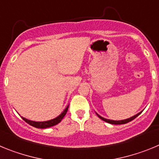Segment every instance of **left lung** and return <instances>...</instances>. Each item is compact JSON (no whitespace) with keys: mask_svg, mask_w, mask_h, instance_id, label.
Here are the masks:
<instances>
[{"mask_svg":"<svg viewBox=\"0 0 159 159\" xmlns=\"http://www.w3.org/2000/svg\"><path fill=\"white\" fill-rule=\"evenodd\" d=\"M142 112H140V113L137 114V115H135L134 116H133V117L130 118V119H125V120H120V121H114V120H110V119H104V118L101 117V116H99L98 114H97V116H99V119H101L102 120H103V121L107 122V123H111V124H116V125H118V124H125V123H129V122L132 121L133 119H135L136 117H138V116H139L140 114H141Z\"/></svg>","mask_w":159,"mask_h":159,"instance_id":"1","label":"left lung"}]
</instances>
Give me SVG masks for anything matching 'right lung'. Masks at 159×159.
<instances>
[{
    "label": "right lung",
    "mask_w": 159,
    "mask_h": 159,
    "mask_svg": "<svg viewBox=\"0 0 159 159\" xmlns=\"http://www.w3.org/2000/svg\"><path fill=\"white\" fill-rule=\"evenodd\" d=\"M67 109H68V106L66 107L65 110L61 113V115L57 117L56 119H53L52 120H48V121H45V122H34V121H31V120H29V119H25V118L21 117L23 119V120H25V122L27 123H29V125L32 126V127H36V128H47V127H52V126H55V125L58 124L61 120L63 119V118L65 116L66 113L67 111Z\"/></svg>",
    "instance_id": "add662e5"
}]
</instances>
